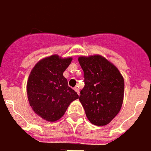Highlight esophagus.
I'll return each instance as SVG.
<instances>
[{"label":"esophagus","mask_w":151,"mask_h":151,"mask_svg":"<svg viewBox=\"0 0 151 151\" xmlns=\"http://www.w3.org/2000/svg\"><path fill=\"white\" fill-rule=\"evenodd\" d=\"M74 90H75V91H76V92H77V93H78V95L80 94V90H79V88H78V87H77V86L75 87Z\"/></svg>","instance_id":"34e87169"}]
</instances>
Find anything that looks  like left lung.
<instances>
[{
	"label": "left lung",
	"mask_w": 151,
	"mask_h": 151,
	"mask_svg": "<svg viewBox=\"0 0 151 151\" xmlns=\"http://www.w3.org/2000/svg\"><path fill=\"white\" fill-rule=\"evenodd\" d=\"M78 60L84 77L80 101L87 117L93 125H107L122 106L123 76L113 63L101 55L80 56Z\"/></svg>",
	"instance_id": "obj_1"
}]
</instances>
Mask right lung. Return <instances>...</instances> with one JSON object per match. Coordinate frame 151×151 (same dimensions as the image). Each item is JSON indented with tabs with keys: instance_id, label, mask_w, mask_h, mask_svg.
I'll use <instances>...</instances> for the list:
<instances>
[{
	"instance_id": "add662e5",
	"label": "right lung",
	"mask_w": 151,
	"mask_h": 151,
	"mask_svg": "<svg viewBox=\"0 0 151 151\" xmlns=\"http://www.w3.org/2000/svg\"><path fill=\"white\" fill-rule=\"evenodd\" d=\"M71 59L53 55L42 59L32 69L27 81V96L32 109L42 119H60L69 104L79 96L68 86L63 72Z\"/></svg>"
}]
</instances>
